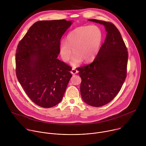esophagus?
<instances>
[{
	"label": "esophagus",
	"instance_id": "34e87169",
	"mask_svg": "<svg viewBox=\"0 0 146 146\" xmlns=\"http://www.w3.org/2000/svg\"><path fill=\"white\" fill-rule=\"evenodd\" d=\"M78 72L77 70H76L75 68H73L71 70V73L73 74H76Z\"/></svg>",
	"mask_w": 146,
	"mask_h": 146
}]
</instances>
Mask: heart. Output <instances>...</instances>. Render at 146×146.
Wrapping results in <instances>:
<instances>
[{"instance_id":"obj_1","label":"heart","mask_w":146,"mask_h":146,"mask_svg":"<svg viewBox=\"0 0 146 146\" xmlns=\"http://www.w3.org/2000/svg\"><path fill=\"white\" fill-rule=\"evenodd\" d=\"M103 40V33L96 25L83 26L76 28L67 36V41L62 40L59 44V53L64 62H68L72 55L73 66L76 67L84 60H93L98 55Z\"/></svg>"}]
</instances>
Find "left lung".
<instances>
[{
    "instance_id": "1",
    "label": "left lung",
    "mask_w": 146,
    "mask_h": 146,
    "mask_svg": "<svg viewBox=\"0 0 146 146\" xmlns=\"http://www.w3.org/2000/svg\"><path fill=\"white\" fill-rule=\"evenodd\" d=\"M88 20L105 26L106 38L92 63L77 69L81 78L82 100L90 106L100 107L111 102L119 92L127 77L128 52L119 31L113 23Z\"/></svg>"
}]
</instances>
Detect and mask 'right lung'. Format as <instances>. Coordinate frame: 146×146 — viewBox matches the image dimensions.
Wrapping results in <instances>:
<instances>
[{
	"label": "right lung",
	"instance_id": "add662e5",
	"mask_svg": "<svg viewBox=\"0 0 146 146\" xmlns=\"http://www.w3.org/2000/svg\"><path fill=\"white\" fill-rule=\"evenodd\" d=\"M72 23L65 19L39 21L17 46V79L28 96L40 107L50 108L59 103L72 77V68L58 59L61 37Z\"/></svg>",
	"mask_w": 146,
	"mask_h": 146
}]
</instances>
